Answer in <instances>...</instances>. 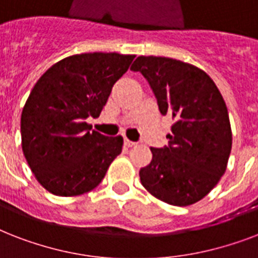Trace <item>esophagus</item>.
<instances>
[{"mask_svg": "<svg viewBox=\"0 0 258 258\" xmlns=\"http://www.w3.org/2000/svg\"><path fill=\"white\" fill-rule=\"evenodd\" d=\"M137 143L133 141H130V139H127V138H124V146L125 147H133V146H135Z\"/></svg>", "mask_w": 258, "mask_h": 258, "instance_id": "esophagus-1", "label": "esophagus"}]
</instances>
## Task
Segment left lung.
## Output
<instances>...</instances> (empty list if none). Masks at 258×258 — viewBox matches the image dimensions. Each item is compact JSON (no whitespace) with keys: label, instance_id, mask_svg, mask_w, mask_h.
Segmentation results:
<instances>
[{"label":"left lung","instance_id":"obj_1","mask_svg":"<svg viewBox=\"0 0 258 258\" xmlns=\"http://www.w3.org/2000/svg\"><path fill=\"white\" fill-rule=\"evenodd\" d=\"M131 70L147 79L161 113L174 120L169 146L151 147L153 159L139 171L142 184L166 204H196L228 167L232 127L224 97L205 71L175 58L139 56Z\"/></svg>","mask_w":258,"mask_h":258}]
</instances>
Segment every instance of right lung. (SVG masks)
<instances>
[{
	"mask_svg": "<svg viewBox=\"0 0 258 258\" xmlns=\"http://www.w3.org/2000/svg\"><path fill=\"white\" fill-rule=\"evenodd\" d=\"M135 54H74L38 79L21 113V147L38 183L58 197H75L96 187L123 138L105 137L86 121L97 117L113 84Z\"/></svg>",
	"mask_w": 258,
	"mask_h": 258,
	"instance_id": "1",
	"label": "right lung"
}]
</instances>
